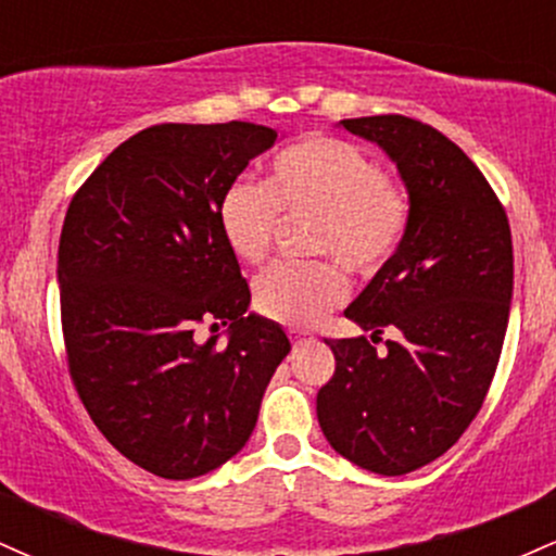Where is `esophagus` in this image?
<instances>
[{"mask_svg": "<svg viewBox=\"0 0 556 556\" xmlns=\"http://www.w3.org/2000/svg\"><path fill=\"white\" fill-rule=\"evenodd\" d=\"M290 340H292V344H305V342H311L314 340V337L308 334V331H300V329H290Z\"/></svg>", "mask_w": 556, "mask_h": 556, "instance_id": "1", "label": "esophagus"}]
</instances>
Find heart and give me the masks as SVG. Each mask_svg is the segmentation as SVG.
I'll list each match as a JSON object with an SVG mask.
<instances>
[{
	"instance_id": "1",
	"label": "heart",
	"mask_w": 556,
	"mask_h": 556,
	"mask_svg": "<svg viewBox=\"0 0 556 556\" xmlns=\"http://www.w3.org/2000/svg\"><path fill=\"white\" fill-rule=\"evenodd\" d=\"M277 212L314 216L308 251L337 258L355 277H374L405 238L410 201L358 146L316 136L279 151L264 185L240 180L222 195L216 219L240 264L266 258ZM344 295L348 282L331 261L271 266L253 287L258 314L287 327H311Z\"/></svg>"
}]
</instances>
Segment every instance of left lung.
Listing matches in <instances>:
<instances>
[{"label": "left lung", "instance_id": "left-lung-1", "mask_svg": "<svg viewBox=\"0 0 556 556\" xmlns=\"http://www.w3.org/2000/svg\"><path fill=\"white\" fill-rule=\"evenodd\" d=\"M340 127L392 159L410 222L344 311L371 337L327 342L337 368L316 416L350 463L405 476L442 457L481 410L509 321L513 235L481 169L431 125L379 114ZM387 326L399 340L376 354Z\"/></svg>", "mask_w": 556, "mask_h": 556}]
</instances>
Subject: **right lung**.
I'll return each mask as SVG.
<instances>
[{"mask_svg":"<svg viewBox=\"0 0 556 556\" xmlns=\"http://www.w3.org/2000/svg\"><path fill=\"white\" fill-rule=\"evenodd\" d=\"M277 140L253 123L146 127L67 208L56 279L70 376L114 450L169 481L238 455L290 353L279 324L248 314L251 287L216 219ZM212 320L230 324L227 343L197 340Z\"/></svg>","mask_w":556,"mask_h":556,"instance_id":"1","label":"right lung"}]
</instances>
